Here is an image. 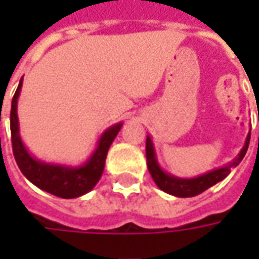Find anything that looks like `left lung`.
I'll return each mask as SVG.
<instances>
[{"mask_svg": "<svg viewBox=\"0 0 259 259\" xmlns=\"http://www.w3.org/2000/svg\"><path fill=\"white\" fill-rule=\"evenodd\" d=\"M249 138L251 133H248L245 144L242 150L239 151V154L235 157L234 160L229 164L214 168L212 171L192 177V179H182V177H176L173 174L165 173L164 170L160 167L157 161V155H155L154 144L150 135H147V143H145V154H147V165H148V171L151 174L154 183L165 193L173 194L176 197H193L196 194H200L204 190H207L209 187H212L218 182H222L228 174L231 173V168H234L242 161V158L246 154L248 145H249Z\"/></svg>", "mask_w": 259, "mask_h": 259, "instance_id": "left-lung-1", "label": "left lung"}]
</instances>
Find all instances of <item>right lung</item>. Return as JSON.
Here are the masks:
<instances>
[{"label": "right lung", "instance_id": "right-lung-1", "mask_svg": "<svg viewBox=\"0 0 259 259\" xmlns=\"http://www.w3.org/2000/svg\"><path fill=\"white\" fill-rule=\"evenodd\" d=\"M23 79L20 80L18 88L13 96L11 102V141H13V153L15 161L20 167L21 173L37 186L38 189L45 190L62 197V199H75L82 194H86L94 189L99 182L104 173L105 160L108 150L118 135L122 122L109 126L104 134L99 137L98 144L91 157L80 165H66L46 163L37 160L35 157L28 153L27 147L20 137V125H18V115H17V104L18 96L21 92Z\"/></svg>", "mask_w": 259, "mask_h": 259}]
</instances>
